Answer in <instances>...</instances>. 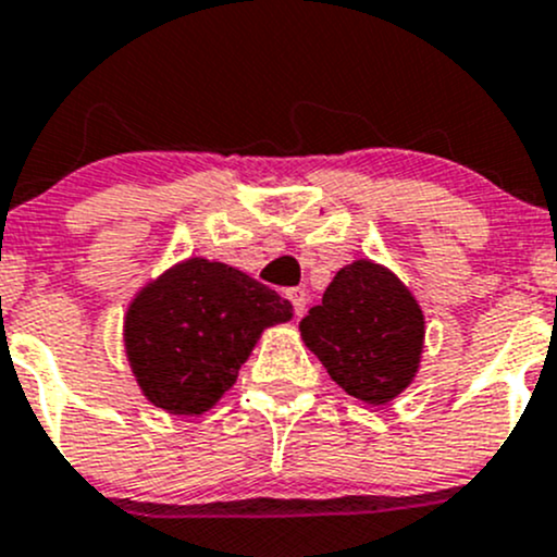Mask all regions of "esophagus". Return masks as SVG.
<instances>
[{"mask_svg":"<svg viewBox=\"0 0 557 557\" xmlns=\"http://www.w3.org/2000/svg\"><path fill=\"white\" fill-rule=\"evenodd\" d=\"M286 297L292 300L295 317H302V313H306V306H308V292L300 289V286H292V289H286Z\"/></svg>","mask_w":557,"mask_h":557,"instance_id":"1","label":"esophagus"}]
</instances>
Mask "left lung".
Listing matches in <instances>:
<instances>
[{
  "mask_svg": "<svg viewBox=\"0 0 557 557\" xmlns=\"http://www.w3.org/2000/svg\"><path fill=\"white\" fill-rule=\"evenodd\" d=\"M300 335L337 386L362 403L386 405L421 362L423 313L392 271L357 260L337 271L321 306L300 321Z\"/></svg>",
  "mask_w": 557,
  "mask_h": 557,
  "instance_id": "obj_1",
  "label": "left lung"
}]
</instances>
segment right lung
I'll use <instances>...</instances> for the list:
<instances>
[{
    "label": "right lung",
    "instance_id": "add662e5",
    "mask_svg": "<svg viewBox=\"0 0 557 557\" xmlns=\"http://www.w3.org/2000/svg\"><path fill=\"white\" fill-rule=\"evenodd\" d=\"M292 302L246 273L193 257L139 292L125 351L141 392L174 416H200L236 383L265 326Z\"/></svg>",
    "mask_w": 557,
    "mask_h": 557
}]
</instances>
